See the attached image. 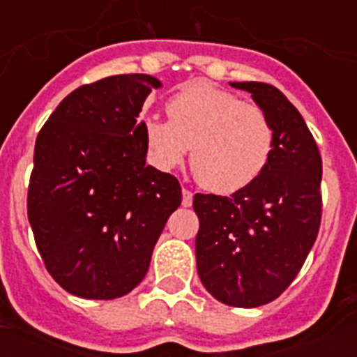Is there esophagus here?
I'll list each match as a JSON object with an SVG mask.
<instances>
[{"label": "esophagus", "instance_id": "34e87169", "mask_svg": "<svg viewBox=\"0 0 357 357\" xmlns=\"http://www.w3.org/2000/svg\"><path fill=\"white\" fill-rule=\"evenodd\" d=\"M182 206L184 207H191L193 206V193L189 191V189H182Z\"/></svg>", "mask_w": 357, "mask_h": 357}]
</instances>
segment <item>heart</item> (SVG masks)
Segmentation results:
<instances>
[{
	"mask_svg": "<svg viewBox=\"0 0 357 357\" xmlns=\"http://www.w3.org/2000/svg\"><path fill=\"white\" fill-rule=\"evenodd\" d=\"M169 121L148 118L143 139L148 159L162 172L184 162L191 146V166L204 188L234 193L264 172L275 128L264 109L209 82H193L166 105Z\"/></svg>",
	"mask_w": 357,
	"mask_h": 357,
	"instance_id": "obj_1",
	"label": "heart"
}]
</instances>
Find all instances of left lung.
<instances>
[{
  "mask_svg": "<svg viewBox=\"0 0 357 357\" xmlns=\"http://www.w3.org/2000/svg\"><path fill=\"white\" fill-rule=\"evenodd\" d=\"M248 91L275 128L272 159L230 197L195 195L200 220L197 270L227 305L257 307L284 291L307 257L321 220V157L301 112L277 87L230 82Z\"/></svg>",
  "mask_w": 357,
  "mask_h": 357,
  "instance_id": "left-lung-1",
  "label": "left lung"
}]
</instances>
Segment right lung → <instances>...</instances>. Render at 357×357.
<instances>
[{
  "label": "right lung",
  "instance_id": "right-lung-1",
  "mask_svg": "<svg viewBox=\"0 0 357 357\" xmlns=\"http://www.w3.org/2000/svg\"><path fill=\"white\" fill-rule=\"evenodd\" d=\"M155 87L157 78L135 73L82 85L37 135L28 220L44 266L71 295L130 293L181 206L175 176L146 166L137 118Z\"/></svg>",
  "mask_w": 357,
  "mask_h": 357
}]
</instances>
